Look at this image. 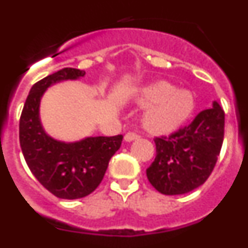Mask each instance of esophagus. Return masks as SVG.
I'll list each match as a JSON object with an SVG mask.
<instances>
[{"instance_id":"esophagus-1","label":"esophagus","mask_w":248,"mask_h":248,"mask_svg":"<svg viewBox=\"0 0 248 248\" xmlns=\"http://www.w3.org/2000/svg\"><path fill=\"white\" fill-rule=\"evenodd\" d=\"M140 135L137 134V133H134V131H129V133H126L125 137H124V139H125V141H133V140L135 139H139Z\"/></svg>"}]
</instances>
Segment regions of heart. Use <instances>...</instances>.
<instances>
[{
  "label": "heart",
  "instance_id": "1",
  "mask_svg": "<svg viewBox=\"0 0 248 248\" xmlns=\"http://www.w3.org/2000/svg\"><path fill=\"white\" fill-rule=\"evenodd\" d=\"M141 105H150L144 114V125L155 133H169L191 117L195 98L191 92L175 89L165 80L151 83L138 94Z\"/></svg>",
  "mask_w": 248,
  "mask_h": 248
}]
</instances>
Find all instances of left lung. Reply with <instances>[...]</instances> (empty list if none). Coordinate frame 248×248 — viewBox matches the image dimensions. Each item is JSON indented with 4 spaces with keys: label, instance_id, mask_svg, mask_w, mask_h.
Here are the masks:
<instances>
[{
    "label": "left lung",
    "instance_id": "8db88e82",
    "mask_svg": "<svg viewBox=\"0 0 248 248\" xmlns=\"http://www.w3.org/2000/svg\"><path fill=\"white\" fill-rule=\"evenodd\" d=\"M225 133V111L217 102L200 111L189 125L155 138L156 156L146 176L164 195H181L202 185L211 175Z\"/></svg>",
    "mask_w": 248,
    "mask_h": 248
}]
</instances>
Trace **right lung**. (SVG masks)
I'll return each mask as SVG.
<instances>
[{
  "mask_svg": "<svg viewBox=\"0 0 248 248\" xmlns=\"http://www.w3.org/2000/svg\"><path fill=\"white\" fill-rule=\"evenodd\" d=\"M84 74L76 68H63L37 82L31 88L19 119V144L28 168L48 191L67 200L84 198L97 189L109 160L123 141V135H115L63 143L50 138L42 128L39 103L48 87Z\"/></svg>",
  "mask_w": 248,
  "mask_h": 248,
  "instance_id": "right-lung-1",
  "label": "right lung"
}]
</instances>
